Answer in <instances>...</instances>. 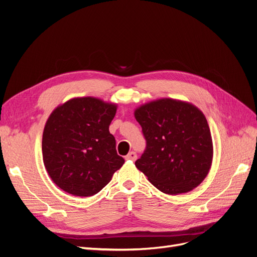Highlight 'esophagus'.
I'll list each match as a JSON object with an SVG mask.
<instances>
[{"mask_svg": "<svg viewBox=\"0 0 257 257\" xmlns=\"http://www.w3.org/2000/svg\"><path fill=\"white\" fill-rule=\"evenodd\" d=\"M125 159H126V160H132V161H135L136 159H137V154H136L135 152H131V153H128V154L126 155Z\"/></svg>", "mask_w": 257, "mask_h": 257, "instance_id": "1", "label": "esophagus"}]
</instances>
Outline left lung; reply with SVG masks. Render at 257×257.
I'll list each match as a JSON object with an SVG mask.
<instances>
[{
	"mask_svg": "<svg viewBox=\"0 0 257 257\" xmlns=\"http://www.w3.org/2000/svg\"><path fill=\"white\" fill-rule=\"evenodd\" d=\"M146 148L135 162L152 184L167 194L192 190L208 175L213 146L204 114L194 105L159 99L135 111Z\"/></svg>",
	"mask_w": 257,
	"mask_h": 257,
	"instance_id": "left-lung-1",
	"label": "left lung"
}]
</instances>
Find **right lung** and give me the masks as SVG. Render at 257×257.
Wrapping results in <instances>:
<instances>
[{
	"instance_id": "right-lung-1",
	"label": "right lung",
	"mask_w": 257,
	"mask_h": 257,
	"mask_svg": "<svg viewBox=\"0 0 257 257\" xmlns=\"http://www.w3.org/2000/svg\"><path fill=\"white\" fill-rule=\"evenodd\" d=\"M117 106L93 97H81L56 107L43 134L47 172L64 191L91 197L112 180L124 159L116 151L108 131Z\"/></svg>"
}]
</instances>
